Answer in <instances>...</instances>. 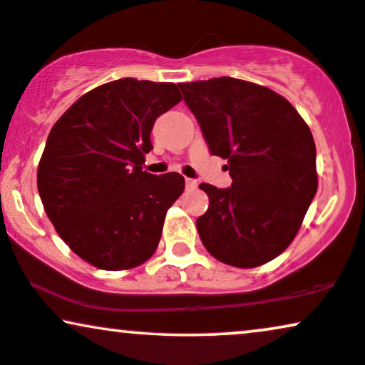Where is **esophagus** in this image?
<instances>
[{
    "label": "esophagus",
    "instance_id": "obj_1",
    "mask_svg": "<svg viewBox=\"0 0 365 365\" xmlns=\"http://www.w3.org/2000/svg\"><path fill=\"white\" fill-rule=\"evenodd\" d=\"M185 185H187V188H195L197 187V182H195V180H192V178H187L185 180Z\"/></svg>",
    "mask_w": 365,
    "mask_h": 365
}]
</instances>
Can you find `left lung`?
Returning a JSON list of instances; mask_svg holds the SVG:
<instances>
[{
	"mask_svg": "<svg viewBox=\"0 0 365 365\" xmlns=\"http://www.w3.org/2000/svg\"><path fill=\"white\" fill-rule=\"evenodd\" d=\"M178 87L232 178L229 188L200 185L209 195L197 219L202 244L236 267L274 259L297 236L318 188L310 128L283 96L252 82L220 77Z\"/></svg>",
	"mask_w": 365,
	"mask_h": 365,
	"instance_id": "obj_1",
	"label": "left lung"
}]
</instances>
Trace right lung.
Segmentation results:
<instances>
[{
    "instance_id": "add662e5",
    "label": "right lung",
    "mask_w": 365,
    "mask_h": 365,
    "mask_svg": "<svg viewBox=\"0 0 365 365\" xmlns=\"http://www.w3.org/2000/svg\"><path fill=\"white\" fill-rule=\"evenodd\" d=\"M180 101L170 82L119 79L87 92L53 124L36 185L57 234L89 264L129 269L158 247L185 178L143 165L156 118Z\"/></svg>"
}]
</instances>
